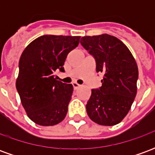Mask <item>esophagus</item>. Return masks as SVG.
I'll return each instance as SVG.
<instances>
[{"mask_svg": "<svg viewBox=\"0 0 155 155\" xmlns=\"http://www.w3.org/2000/svg\"><path fill=\"white\" fill-rule=\"evenodd\" d=\"M72 85H73V87H74V90H77L78 88L81 86V85L79 84H77L76 82H73V83H72Z\"/></svg>", "mask_w": 155, "mask_h": 155, "instance_id": "esophagus-1", "label": "esophagus"}]
</instances>
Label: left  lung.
<instances>
[{"label": "left lung", "instance_id": "obj_1", "mask_svg": "<svg viewBox=\"0 0 155 155\" xmlns=\"http://www.w3.org/2000/svg\"><path fill=\"white\" fill-rule=\"evenodd\" d=\"M81 44L95 59L96 71L104 74L101 87L91 91L88 115L98 124L115 125L126 116L136 96V61L126 45L113 35L83 36Z\"/></svg>", "mask_w": 155, "mask_h": 155}]
</instances>
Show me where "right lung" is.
<instances>
[{"label":"right lung","instance_id":"right-lung-1","mask_svg":"<svg viewBox=\"0 0 155 155\" xmlns=\"http://www.w3.org/2000/svg\"><path fill=\"white\" fill-rule=\"evenodd\" d=\"M81 36L41 35L22 52L15 86L22 106L34 123L55 125L67 114L73 85L54 77V71H64L68 54L78 46Z\"/></svg>","mask_w":155,"mask_h":155}]
</instances>
